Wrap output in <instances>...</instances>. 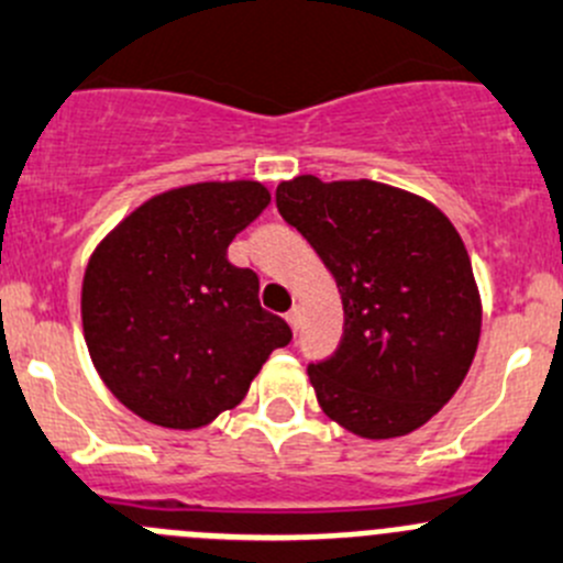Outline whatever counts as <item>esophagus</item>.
I'll use <instances>...</instances> for the list:
<instances>
[{"mask_svg":"<svg viewBox=\"0 0 563 563\" xmlns=\"http://www.w3.org/2000/svg\"><path fill=\"white\" fill-rule=\"evenodd\" d=\"M287 323L292 325V331L301 329V307H292L290 312H287Z\"/></svg>","mask_w":563,"mask_h":563,"instance_id":"obj_1","label":"esophagus"}]
</instances>
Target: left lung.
<instances>
[{
  "instance_id": "1",
  "label": "left lung",
  "mask_w": 563,
  "mask_h": 563,
  "mask_svg": "<svg viewBox=\"0 0 563 563\" xmlns=\"http://www.w3.org/2000/svg\"><path fill=\"white\" fill-rule=\"evenodd\" d=\"M276 207L342 296L340 347L309 365L318 404L367 439L420 428L462 387L481 336L478 287L453 223L371 179L296 176L276 187Z\"/></svg>"
}]
</instances>
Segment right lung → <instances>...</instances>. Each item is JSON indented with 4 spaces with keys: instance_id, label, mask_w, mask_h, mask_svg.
Returning a JSON list of instances; mask_svg holds the SVG:
<instances>
[{
    "instance_id": "obj_1",
    "label": "right lung",
    "mask_w": 563,
    "mask_h": 563,
    "mask_svg": "<svg viewBox=\"0 0 563 563\" xmlns=\"http://www.w3.org/2000/svg\"><path fill=\"white\" fill-rule=\"evenodd\" d=\"M271 205L260 181L159 192L93 251L82 329L101 382L163 428H201L245 398L292 331L260 307V276L229 243Z\"/></svg>"
}]
</instances>
